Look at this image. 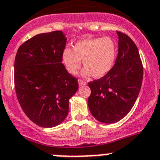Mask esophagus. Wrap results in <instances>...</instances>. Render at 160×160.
I'll use <instances>...</instances> for the list:
<instances>
[{
    "mask_svg": "<svg viewBox=\"0 0 160 160\" xmlns=\"http://www.w3.org/2000/svg\"><path fill=\"white\" fill-rule=\"evenodd\" d=\"M78 83H79V85H80V86L87 84V82L84 81V80H78Z\"/></svg>",
    "mask_w": 160,
    "mask_h": 160,
    "instance_id": "34e87169",
    "label": "esophagus"
}]
</instances>
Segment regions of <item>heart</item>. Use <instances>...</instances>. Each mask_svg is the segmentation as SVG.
<instances>
[{
	"mask_svg": "<svg viewBox=\"0 0 160 160\" xmlns=\"http://www.w3.org/2000/svg\"><path fill=\"white\" fill-rule=\"evenodd\" d=\"M117 47L109 37L84 38L66 48L62 54V62L67 71L74 75L80 68L81 62L85 69L84 76L92 74L95 78L104 77L111 70L115 62Z\"/></svg>",
	"mask_w": 160,
	"mask_h": 160,
	"instance_id": "1",
	"label": "heart"
}]
</instances>
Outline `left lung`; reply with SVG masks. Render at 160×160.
Segmentation results:
<instances>
[{
    "label": "left lung",
    "instance_id": "left-lung-1",
    "mask_svg": "<svg viewBox=\"0 0 160 160\" xmlns=\"http://www.w3.org/2000/svg\"><path fill=\"white\" fill-rule=\"evenodd\" d=\"M118 35V53L107 75L88 83L89 110L98 122H117L133 107L143 80V65L134 42L124 33Z\"/></svg>",
    "mask_w": 160,
    "mask_h": 160
}]
</instances>
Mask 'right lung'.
Segmentation results:
<instances>
[{
	"label": "right lung",
	"mask_w": 160,
	"mask_h": 160,
	"mask_svg": "<svg viewBox=\"0 0 160 160\" xmlns=\"http://www.w3.org/2000/svg\"><path fill=\"white\" fill-rule=\"evenodd\" d=\"M66 40L62 31L39 34L19 46L15 58L18 101L41 127H54L66 118L69 98L78 89L77 79L62 63Z\"/></svg>",
	"instance_id": "add662e5"
}]
</instances>
